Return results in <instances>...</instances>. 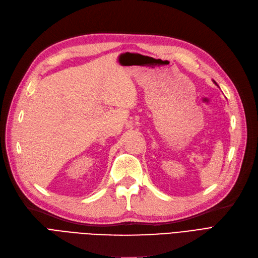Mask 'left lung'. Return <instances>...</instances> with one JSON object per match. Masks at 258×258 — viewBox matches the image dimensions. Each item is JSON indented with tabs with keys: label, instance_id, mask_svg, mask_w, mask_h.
<instances>
[{
	"label": "left lung",
	"instance_id": "8db88e82",
	"mask_svg": "<svg viewBox=\"0 0 258 258\" xmlns=\"http://www.w3.org/2000/svg\"><path fill=\"white\" fill-rule=\"evenodd\" d=\"M214 82H215V81H214ZM215 84H216V82H215ZM216 85H217V84H216ZM217 86H218V85H217Z\"/></svg>",
	"mask_w": 258,
	"mask_h": 258
}]
</instances>
